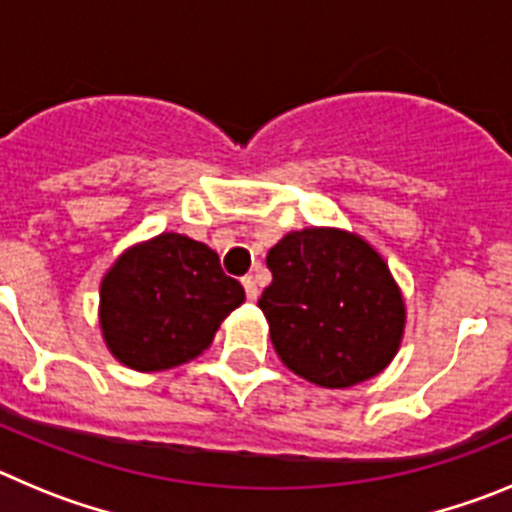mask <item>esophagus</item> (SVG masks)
Here are the masks:
<instances>
[{"label":"esophagus","instance_id":"obj_1","mask_svg":"<svg viewBox=\"0 0 512 512\" xmlns=\"http://www.w3.org/2000/svg\"><path fill=\"white\" fill-rule=\"evenodd\" d=\"M241 282H243V289H246L248 300H256V297H259V282H256V277L248 274V277H243Z\"/></svg>","mask_w":512,"mask_h":512}]
</instances>
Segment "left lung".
I'll list each match as a JSON object with an SVG mask.
<instances>
[{
  "label": "left lung",
  "mask_w": 512,
  "mask_h": 512,
  "mask_svg": "<svg viewBox=\"0 0 512 512\" xmlns=\"http://www.w3.org/2000/svg\"><path fill=\"white\" fill-rule=\"evenodd\" d=\"M271 284L259 307L287 369L341 390L395 359L405 302L390 266L356 233L292 230L266 256Z\"/></svg>",
  "instance_id": "1"
}]
</instances>
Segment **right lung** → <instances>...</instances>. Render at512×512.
Returning <instances> with one entry per match:
<instances>
[{
    "mask_svg": "<svg viewBox=\"0 0 512 512\" xmlns=\"http://www.w3.org/2000/svg\"><path fill=\"white\" fill-rule=\"evenodd\" d=\"M246 292L210 246L161 233L128 248L99 287L110 354L135 372H164L200 356Z\"/></svg>",
    "mask_w": 512,
    "mask_h": 512,
    "instance_id": "obj_1",
    "label": "right lung"
}]
</instances>
